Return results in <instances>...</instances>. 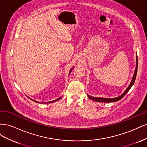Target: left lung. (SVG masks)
Returning a JSON list of instances; mask_svg holds the SVG:
<instances>
[{
  "instance_id": "left-lung-1",
  "label": "left lung",
  "mask_w": 147,
  "mask_h": 147,
  "mask_svg": "<svg viewBox=\"0 0 147 147\" xmlns=\"http://www.w3.org/2000/svg\"><path fill=\"white\" fill-rule=\"evenodd\" d=\"M137 68H138V57L137 56H136V69L134 71V75H133L132 80L129 84V85L128 86V87L126 88V90L124 91V92L121 95H120L118 97H115V98H103V97H92L88 94V97L90 98V99L96 101V102H117L119 100L121 99L124 96L126 93L129 91L131 88L133 84H134L135 80H136V75H137Z\"/></svg>"
}]
</instances>
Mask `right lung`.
<instances>
[{
    "instance_id": "obj_1",
    "label": "right lung",
    "mask_w": 147,
    "mask_h": 147,
    "mask_svg": "<svg viewBox=\"0 0 147 147\" xmlns=\"http://www.w3.org/2000/svg\"><path fill=\"white\" fill-rule=\"evenodd\" d=\"M74 68V67H73L70 69V72H69V74H70V73L71 72V71H72V69ZM29 98L30 99V100H33V101H34V102H37V101H36V100H33V99H32L31 98H30V97H29ZM61 98V97H59L58 99H56V100H52V101H50V102H48V103H52V102H56V101H57V100H59ZM38 103H40V102H38Z\"/></svg>"
}]
</instances>
